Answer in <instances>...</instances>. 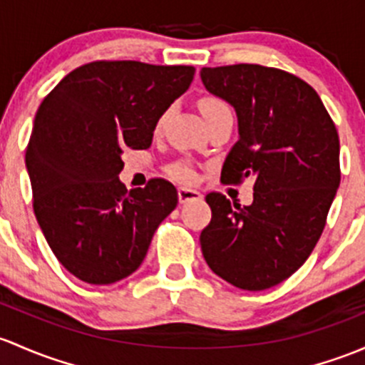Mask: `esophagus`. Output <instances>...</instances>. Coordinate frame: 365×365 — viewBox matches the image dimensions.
<instances>
[{
	"label": "esophagus",
	"mask_w": 365,
	"mask_h": 365,
	"mask_svg": "<svg viewBox=\"0 0 365 365\" xmlns=\"http://www.w3.org/2000/svg\"><path fill=\"white\" fill-rule=\"evenodd\" d=\"M199 199H202V195L199 194L197 190L187 189V187H180L178 189V201L182 202V205H185V202H190V201H199Z\"/></svg>",
	"instance_id": "esophagus-1"
}]
</instances>
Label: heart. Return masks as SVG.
Here are the masks:
<instances>
[{
	"mask_svg": "<svg viewBox=\"0 0 365 365\" xmlns=\"http://www.w3.org/2000/svg\"><path fill=\"white\" fill-rule=\"evenodd\" d=\"M199 108H201V113L206 117H212V115L218 113V112H224V110H227L229 106L225 105L222 99L218 98H213V96H206V98H202L201 101H199ZM164 120V118H163ZM163 120L159 122V125L163 124ZM173 176L178 180H183V182H189V180H192V170H190L189 166H183V164H180V166H176L175 170H173Z\"/></svg>",
	"mask_w": 365,
	"mask_h": 365,
	"instance_id": "heart-1",
	"label": "heart"
}]
</instances>
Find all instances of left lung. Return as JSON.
Segmentation results:
<instances>
[{
	"label": "left lung",
	"instance_id": "1",
	"mask_svg": "<svg viewBox=\"0 0 365 365\" xmlns=\"http://www.w3.org/2000/svg\"><path fill=\"white\" fill-rule=\"evenodd\" d=\"M206 91L232 106L237 141L222 182L253 180V202L212 192V222L199 241L215 274L243 290L292 276L313 252L337 187L339 136L320 96L304 80L260 64L202 68Z\"/></svg>",
	"mask_w": 365,
	"mask_h": 365
}]
</instances>
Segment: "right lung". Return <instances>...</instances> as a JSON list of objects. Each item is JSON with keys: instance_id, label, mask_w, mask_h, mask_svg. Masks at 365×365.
Instances as JSON below:
<instances>
[{"instance_id": "right-lung-1", "label": "right lung", "mask_w": 365, "mask_h": 365, "mask_svg": "<svg viewBox=\"0 0 365 365\" xmlns=\"http://www.w3.org/2000/svg\"><path fill=\"white\" fill-rule=\"evenodd\" d=\"M194 73L96 61L41 101L26 150L34 215L53 255L82 282L110 285L133 274L176 208L178 192L166 180L128 192L118 175L125 148L150 147L157 122Z\"/></svg>"}]
</instances>
